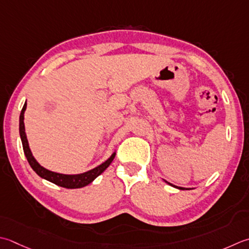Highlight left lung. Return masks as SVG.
<instances>
[{
  "instance_id": "left-lung-1",
  "label": "left lung",
  "mask_w": 249,
  "mask_h": 249,
  "mask_svg": "<svg viewBox=\"0 0 249 249\" xmlns=\"http://www.w3.org/2000/svg\"><path fill=\"white\" fill-rule=\"evenodd\" d=\"M168 184H170V186H173V184L172 183H169V182H167ZM173 187H175V188H178V189H180V190H184L183 188H180V187H176V186H173Z\"/></svg>"
}]
</instances>
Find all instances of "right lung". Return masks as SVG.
Instances as JSON below:
<instances>
[{
    "label": "right lung",
    "mask_w": 249,
    "mask_h": 249,
    "mask_svg": "<svg viewBox=\"0 0 249 249\" xmlns=\"http://www.w3.org/2000/svg\"><path fill=\"white\" fill-rule=\"evenodd\" d=\"M26 108H27V102L23 105L21 113H20V118H19V133H20L23 152H24V154H26V158L28 160L29 164H30V166L32 167L34 172L38 175V176L48 180V181L57 184V186H60L62 188L77 189V188H82V187L87 186V184L90 183L92 180L96 179L100 174L104 173L105 170L109 167V165L112 163V160H113V159L115 157V153L112 154L109 160H107L105 163L99 165L98 167L91 169V170H89V172H86L84 174H80V175L58 174V173H53V172H51V170H47L46 168L42 167L41 165L36 162V159L32 157V153L30 151V148H29V144H28L27 136H26V133H24L23 113H24V110H26Z\"/></svg>",
    "instance_id": "right-lung-1"
}]
</instances>
